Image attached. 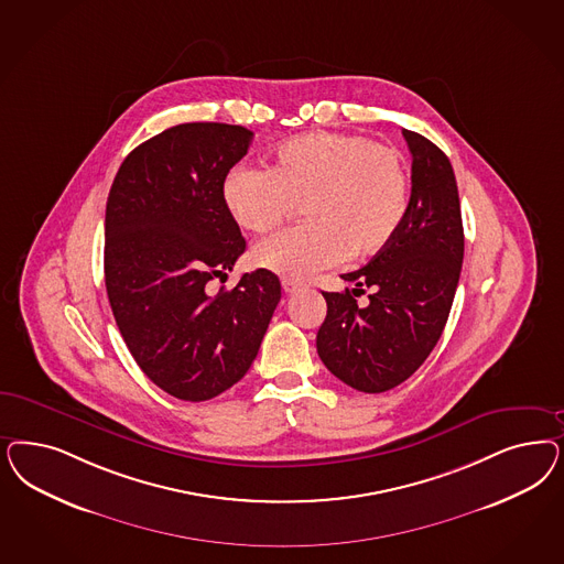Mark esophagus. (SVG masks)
I'll return each instance as SVG.
<instances>
[{"label": "esophagus", "instance_id": "1", "mask_svg": "<svg viewBox=\"0 0 564 564\" xmlns=\"http://www.w3.org/2000/svg\"><path fill=\"white\" fill-rule=\"evenodd\" d=\"M282 289H284L286 294H296V292H301L305 289V284L299 282V280H292V278H284V280H282Z\"/></svg>", "mask_w": 564, "mask_h": 564}]
</instances>
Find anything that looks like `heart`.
I'll return each instance as SVG.
<instances>
[{
	"instance_id": "1",
	"label": "heart",
	"mask_w": 564,
	"mask_h": 564,
	"mask_svg": "<svg viewBox=\"0 0 564 564\" xmlns=\"http://www.w3.org/2000/svg\"><path fill=\"white\" fill-rule=\"evenodd\" d=\"M221 200L247 232H270L301 205L305 221L254 245L253 263L310 278L346 257L364 261L399 235L409 214V174L399 151L364 134L310 132L275 147L265 172L238 164Z\"/></svg>"
}]
</instances>
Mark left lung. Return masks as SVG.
Here are the masks:
<instances>
[{
    "instance_id": "1",
    "label": "left lung",
    "mask_w": 564,
    "mask_h": 564,
    "mask_svg": "<svg viewBox=\"0 0 564 564\" xmlns=\"http://www.w3.org/2000/svg\"><path fill=\"white\" fill-rule=\"evenodd\" d=\"M413 155L409 214L399 235L357 272L352 292H322L327 303L317 352L359 392L378 394L409 380L434 350L455 301L465 235L455 172L440 147L402 130ZM369 288L365 308L351 296Z\"/></svg>"
}]
</instances>
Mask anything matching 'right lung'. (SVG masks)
Wrapping results in <instances>:
<instances>
[{"instance_id": "1", "label": "right lung", "mask_w": 564, "mask_h": 564, "mask_svg": "<svg viewBox=\"0 0 564 564\" xmlns=\"http://www.w3.org/2000/svg\"><path fill=\"white\" fill-rule=\"evenodd\" d=\"M251 139L219 122L167 128L128 153L109 188V305L137 365L176 399L200 402L232 388L280 303V280L268 270L209 292L247 247L219 188Z\"/></svg>"}]
</instances>
